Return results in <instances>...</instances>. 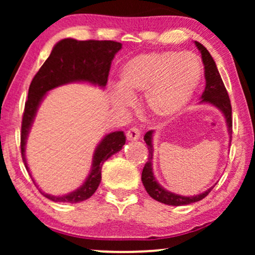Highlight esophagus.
Listing matches in <instances>:
<instances>
[{
  "mask_svg": "<svg viewBox=\"0 0 255 255\" xmlns=\"http://www.w3.org/2000/svg\"><path fill=\"white\" fill-rule=\"evenodd\" d=\"M128 140H138L140 138V130L137 128H131L130 130L127 132Z\"/></svg>",
  "mask_w": 255,
  "mask_h": 255,
  "instance_id": "esophagus-1",
  "label": "esophagus"
}]
</instances>
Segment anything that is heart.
Masks as SVG:
<instances>
[{
    "mask_svg": "<svg viewBox=\"0 0 255 255\" xmlns=\"http://www.w3.org/2000/svg\"><path fill=\"white\" fill-rule=\"evenodd\" d=\"M201 79L202 65L196 55L176 51L141 53L122 67L111 102L118 109H127L132 97L145 93L148 114L155 120H168L186 109Z\"/></svg>",
    "mask_w": 255,
    "mask_h": 255,
    "instance_id": "heart-1",
    "label": "heart"
}]
</instances>
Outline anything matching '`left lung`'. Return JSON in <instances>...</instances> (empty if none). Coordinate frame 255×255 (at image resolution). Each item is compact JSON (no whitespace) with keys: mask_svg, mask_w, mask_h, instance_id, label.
Here are the masks:
<instances>
[{"mask_svg":"<svg viewBox=\"0 0 255 255\" xmlns=\"http://www.w3.org/2000/svg\"><path fill=\"white\" fill-rule=\"evenodd\" d=\"M195 45L200 51L202 61L204 65V76H205V89L201 96L200 103H209L211 106L217 108V109L223 114L225 118L226 127H228L229 135H230V144H231V137H232V108L231 103H230L229 94L226 92V88L223 83V80L219 74L217 66L214 59H212L211 54L205 48L203 45L195 41ZM153 133L154 131L146 132L144 135V140L147 145L148 148V160L145 163L144 169L141 173V181L144 184L146 191L152 198L155 201L161 202L163 204L167 205H174V207H179V205H187L198 202L207 196V195L212 190V188H209L204 193L200 195H195V196H182V195L172 193V191L167 190L162 186H160L158 181L154 177L153 174V167H152V159H153Z\"/></svg>","mask_w":255,"mask_h":255,"instance_id":"obj_1","label":"left lung"}]
</instances>
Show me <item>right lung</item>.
<instances>
[{"mask_svg": "<svg viewBox=\"0 0 255 255\" xmlns=\"http://www.w3.org/2000/svg\"><path fill=\"white\" fill-rule=\"evenodd\" d=\"M121 48L122 44L113 40H76L73 38H66L54 45L50 57L46 59L31 82L24 108L20 151L27 172L30 173L25 158L27 135L33 124L38 108L43 102L46 93L72 82H88L104 88L108 82L111 61ZM125 139L127 137L123 131H115L107 134L100 141L94 152L90 173L78 189L61 196L46 194L40 189L39 191L53 202L79 203L88 200L100 186L103 163L111 155L121 151L125 144Z\"/></svg>", "mask_w": 255, "mask_h": 255, "instance_id": "1", "label": "right lung"}]
</instances>
